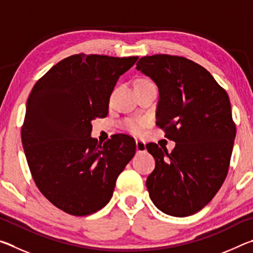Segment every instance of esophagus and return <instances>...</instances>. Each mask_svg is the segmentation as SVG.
I'll list each match as a JSON object with an SVG mask.
<instances>
[{
  "instance_id": "obj_1",
  "label": "esophagus",
  "mask_w": 253,
  "mask_h": 253,
  "mask_svg": "<svg viewBox=\"0 0 253 253\" xmlns=\"http://www.w3.org/2000/svg\"><path fill=\"white\" fill-rule=\"evenodd\" d=\"M136 151L138 153L146 151V144H145V142H143L142 139L136 138Z\"/></svg>"
}]
</instances>
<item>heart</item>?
Returning <instances> with one entry per match:
<instances>
[{"label":"heart","instance_id":"1","mask_svg":"<svg viewBox=\"0 0 253 253\" xmlns=\"http://www.w3.org/2000/svg\"><path fill=\"white\" fill-rule=\"evenodd\" d=\"M146 124L147 122L143 118H127L125 119V122H124V127H125L127 130L134 132V134H140V132L144 130Z\"/></svg>","mask_w":253,"mask_h":253}]
</instances>
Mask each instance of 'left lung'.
I'll return each instance as SVG.
<instances>
[{
	"label": "left lung",
	"mask_w": 253,
	"mask_h": 253,
	"mask_svg": "<svg viewBox=\"0 0 253 253\" xmlns=\"http://www.w3.org/2000/svg\"><path fill=\"white\" fill-rule=\"evenodd\" d=\"M136 69L157 84L156 125L176 143L170 153L146 145L155 158L146 181L149 196L169 215H192L214 198L228 175L235 138L229 96L205 68L184 57L148 55Z\"/></svg>",
	"instance_id": "8db88e82"
}]
</instances>
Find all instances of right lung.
Masks as SVG:
<instances>
[{"instance_id": "1", "label": "right lung", "mask_w": 253, "mask_h": 253, "mask_svg": "<svg viewBox=\"0 0 253 253\" xmlns=\"http://www.w3.org/2000/svg\"><path fill=\"white\" fill-rule=\"evenodd\" d=\"M137 59L70 55L38 80L28 98L21 137L30 172L41 193L71 215L104 208L135 155L129 136L101 145L90 134L91 121L107 116L115 84Z\"/></svg>"}]
</instances>
